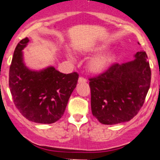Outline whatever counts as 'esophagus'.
Returning a JSON list of instances; mask_svg holds the SVG:
<instances>
[{
  "label": "esophagus",
  "mask_w": 160,
  "mask_h": 160,
  "mask_svg": "<svg viewBox=\"0 0 160 160\" xmlns=\"http://www.w3.org/2000/svg\"><path fill=\"white\" fill-rule=\"evenodd\" d=\"M86 83L87 82V79L86 78H82V77H80L78 78V83Z\"/></svg>",
  "instance_id": "1"
}]
</instances>
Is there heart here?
I'll return each instance as SVG.
<instances>
[{
	"mask_svg": "<svg viewBox=\"0 0 160 160\" xmlns=\"http://www.w3.org/2000/svg\"><path fill=\"white\" fill-rule=\"evenodd\" d=\"M106 49H107L106 45H99V46L90 48L86 51L89 52V53H98V54H96L95 56L91 58L88 61L87 69L90 73H93V74H100V73H104L116 61L117 55L113 52L102 53ZM67 56L70 59L72 58L70 53H67Z\"/></svg>",
	"mask_w": 160,
	"mask_h": 160,
	"instance_id": "b5f03b06",
	"label": "heart"
}]
</instances>
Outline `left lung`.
Instances as JSON below:
<instances>
[{
    "instance_id": "obj_1",
    "label": "left lung",
    "mask_w": 160,
    "mask_h": 160,
    "mask_svg": "<svg viewBox=\"0 0 160 160\" xmlns=\"http://www.w3.org/2000/svg\"><path fill=\"white\" fill-rule=\"evenodd\" d=\"M134 58L90 79L91 111L101 123L128 122L143 105L152 72L146 52H137Z\"/></svg>"
}]
</instances>
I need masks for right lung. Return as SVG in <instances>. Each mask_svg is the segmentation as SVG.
<instances>
[{
	"label": "right lung",
	"mask_w": 160,
	"mask_h": 160,
	"mask_svg": "<svg viewBox=\"0 0 160 160\" xmlns=\"http://www.w3.org/2000/svg\"><path fill=\"white\" fill-rule=\"evenodd\" d=\"M29 42L24 38L14 50L8 81L11 94L18 111L28 120L53 123L64 114L78 74L62 73L52 66L39 70L29 68L23 53Z\"/></svg>",
	"instance_id": "right-lung-1"
}]
</instances>
